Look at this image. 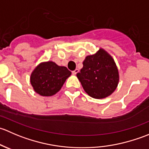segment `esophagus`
I'll list each match as a JSON object with an SVG mask.
<instances>
[{"label": "esophagus", "mask_w": 149, "mask_h": 149, "mask_svg": "<svg viewBox=\"0 0 149 149\" xmlns=\"http://www.w3.org/2000/svg\"><path fill=\"white\" fill-rule=\"evenodd\" d=\"M79 69H76V70H75L74 71L72 72V73H73V75H76V74H77L78 73H79Z\"/></svg>", "instance_id": "1"}]
</instances>
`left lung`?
I'll list each match as a JSON object with an SVG mask.
<instances>
[{
	"label": "left lung",
	"mask_w": 149,
	"mask_h": 149,
	"mask_svg": "<svg viewBox=\"0 0 149 149\" xmlns=\"http://www.w3.org/2000/svg\"><path fill=\"white\" fill-rule=\"evenodd\" d=\"M83 68L76 74L84 91L95 99L110 96L118 87L119 71L112 57L103 48L87 55Z\"/></svg>",
	"instance_id": "obj_1"
}]
</instances>
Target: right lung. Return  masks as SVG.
<instances>
[{
    "label": "right lung",
    "instance_id": "obj_1",
    "mask_svg": "<svg viewBox=\"0 0 149 149\" xmlns=\"http://www.w3.org/2000/svg\"><path fill=\"white\" fill-rule=\"evenodd\" d=\"M71 72L65 66L58 65L53 61L40 63L31 72L30 83L37 94L51 97L61 90Z\"/></svg>",
    "mask_w": 149,
    "mask_h": 149
}]
</instances>
